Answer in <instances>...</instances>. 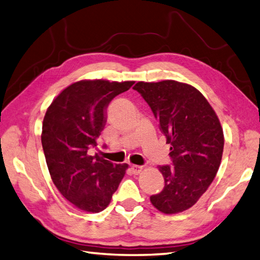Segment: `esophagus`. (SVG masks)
Here are the masks:
<instances>
[{
	"label": "esophagus",
	"mask_w": 260,
	"mask_h": 260,
	"mask_svg": "<svg viewBox=\"0 0 260 260\" xmlns=\"http://www.w3.org/2000/svg\"><path fill=\"white\" fill-rule=\"evenodd\" d=\"M143 171V167L142 166H138V165H131V172L132 174L138 175Z\"/></svg>",
	"instance_id": "esophagus-1"
}]
</instances>
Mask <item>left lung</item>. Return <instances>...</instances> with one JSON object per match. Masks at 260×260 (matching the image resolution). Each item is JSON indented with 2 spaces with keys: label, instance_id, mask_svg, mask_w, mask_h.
<instances>
[{
  "label": "left lung",
  "instance_id": "1",
  "mask_svg": "<svg viewBox=\"0 0 260 260\" xmlns=\"http://www.w3.org/2000/svg\"><path fill=\"white\" fill-rule=\"evenodd\" d=\"M133 89L149 104L171 144L173 165L158 166L165 186L150 200L166 214L185 211L206 192L220 167L224 136L219 118L205 96L185 83L138 82Z\"/></svg>",
  "mask_w": 260,
  "mask_h": 260
}]
</instances>
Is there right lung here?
<instances>
[{"mask_svg":"<svg viewBox=\"0 0 260 260\" xmlns=\"http://www.w3.org/2000/svg\"><path fill=\"white\" fill-rule=\"evenodd\" d=\"M133 84L76 82L63 89L47 109L41 143L49 173L60 193L82 211L97 213L106 209L128 168L97 154L89 155L88 150L97 145L105 128L109 103Z\"/></svg>","mask_w":260,"mask_h":260,"instance_id":"add662e5","label":"right lung"}]
</instances>
